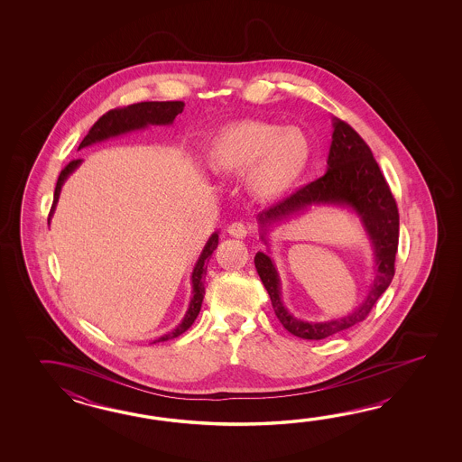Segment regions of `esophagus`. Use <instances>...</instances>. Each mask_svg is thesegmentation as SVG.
<instances>
[{
	"instance_id": "esophagus-1",
	"label": "esophagus",
	"mask_w": 462,
	"mask_h": 462,
	"mask_svg": "<svg viewBox=\"0 0 462 462\" xmlns=\"http://www.w3.org/2000/svg\"><path fill=\"white\" fill-rule=\"evenodd\" d=\"M227 233L233 236V237L243 239V237H245V236L249 235V226H247L245 223L236 221V223H233L231 226L227 227Z\"/></svg>"
}]
</instances>
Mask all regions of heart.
<instances>
[{
  "mask_svg": "<svg viewBox=\"0 0 462 462\" xmlns=\"http://www.w3.org/2000/svg\"><path fill=\"white\" fill-rule=\"evenodd\" d=\"M312 143L302 130L264 120L231 122L208 143L205 162L217 177H239L261 201L285 197L302 180Z\"/></svg>",
  "mask_w": 462,
  "mask_h": 462,
  "instance_id": "heart-1",
  "label": "heart"
}]
</instances>
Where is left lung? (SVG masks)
I'll use <instances>...</instances> for the list:
<instances>
[{
    "instance_id": "1",
    "label": "left lung",
    "mask_w": 462,
    "mask_h": 462,
    "mask_svg": "<svg viewBox=\"0 0 462 462\" xmlns=\"http://www.w3.org/2000/svg\"><path fill=\"white\" fill-rule=\"evenodd\" d=\"M327 165L328 167L324 177L305 185L294 195L264 209L257 217L261 227H264L261 237L265 241V231L273 223L300 213L312 205L352 208L362 217L365 231L370 236L374 245L376 275L366 299L352 314L327 322H305L295 319L285 309L274 263L264 253H257L254 257L255 269L271 297L279 322L284 325L287 332L305 340H322L354 327L368 317L380 295L392 284L400 237V215L392 189L364 138L340 118H334V134Z\"/></svg>"
}]
</instances>
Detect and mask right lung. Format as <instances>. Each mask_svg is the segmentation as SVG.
<instances>
[{
  "label": "right lung",
  "mask_w": 462,
  "mask_h": 462,
  "mask_svg": "<svg viewBox=\"0 0 462 462\" xmlns=\"http://www.w3.org/2000/svg\"><path fill=\"white\" fill-rule=\"evenodd\" d=\"M185 108V102L181 100H170V102H138V104H132L127 107L112 108L108 110L107 114H104L102 117L98 118L97 122L90 127L88 135L80 142L79 150L80 148L88 147L92 143H97L102 140H107L110 137H117L122 134H127L132 130H140L145 128L147 125H170L173 124V120L177 117L178 114H181ZM80 158L79 160H72L69 165L60 171L58 183H56V189H54V201L51 207L50 217L54 213L56 203L60 199V188L64 185V181L68 180L70 173L80 165ZM217 247V233L211 235L208 239L207 245L203 249V253L198 259L197 265L193 269L191 274V284H193V297L191 302L188 307L187 314L183 317L181 324H178L175 330L168 332V334L160 337L153 344L157 342H167L171 338H177L178 335L187 332L188 328L193 325L197 320L199 309H201V302L205 297V275H207L208 261L211 254L215 253Z\"/></svg>",
  "instance_id": "right-lung-1"
}]
</instances>
